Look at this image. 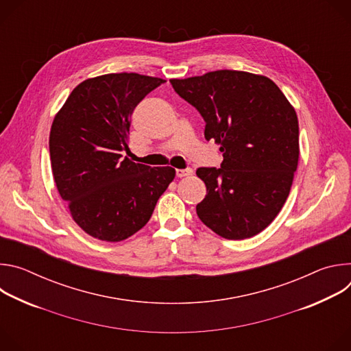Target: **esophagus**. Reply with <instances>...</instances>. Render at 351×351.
I'll list each match as a JSON object with an SVG mask.
<instances>
[{
    "label": "esophagus",
    "mask_w": 351,
    "mask_h": 351,
    "mask_svg": "<svg viewBox=\"0 0 351 351\" xmlns=\"http://www.w3.org/2000/svg\"><path fill=\"white\" fill-rule=\"evenodd\" d=\"M191 173H193V171L190 168H187V169H176V176L178 178H184V176H189Z\"/></svg>",
    "instance_id": "34e87169"
}]
</instances>
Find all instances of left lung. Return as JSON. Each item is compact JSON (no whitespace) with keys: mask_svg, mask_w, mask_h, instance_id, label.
I'll return each instance as SVG.
<instances>
[{"mask_svg":"<svg viewBox=\"0 0 351 351\" xmlns=\"http://www.w3.org/2000/svg\"><path fill=\"white\" fill-rule=\"evenodd\" d=\"M172 87L206 122L204 136L221 144L219 168H198L207 194L198 218L229 240L253 237L279 214L298 162V121L268 77L240 71L172 79Z\"/></svg>","mask_w":351,"mask_h":351,"instance_id":"8db88e82","label":"left lung"}]
</instances>
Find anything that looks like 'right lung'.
<instances>
[{"mask_svg": "<svg viewBox=\"0 0 351 351\" xmlns=\"http://www.w3.org/2000/svg\"><path fill=\"white\" fill-rule=\"evenodd\" d=\"M165 80L110 73L73 88L49 132V158L57 189L73 221L90 236L121 241L152 218L175 178L171 167L152 168L130 153V115Z\"/></svg>", "mask_w": 351, "mask_h": 351, "instance_id": "right-lung-1", "label": "right lung"}]
</instances>
